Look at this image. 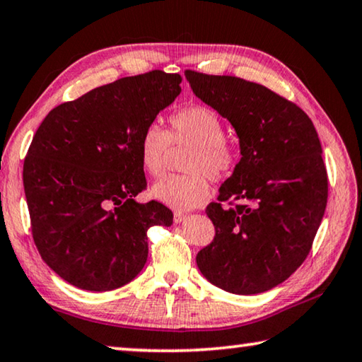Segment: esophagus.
<instances>
[{
    "label": "esophagus",
    "mask_w": 362,
    "mask_h": 362,
    "mask_svg": "<svg viewBox=\"0 0 362 362\" xmlns=\"http://www.w3.org/2000/svg\"><path fill=\"white\" fill-rule=\"evenodd\" d=\"M187 214H183V212H175L174 214V222L175 223H180V222H185V220H187Z\"/></svg>",
    "instance_id": "esophagus-1"
}]
</instances>
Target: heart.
Listing matches in <instances>:
<instances>
[{
    "instance_id": "heart-1",
    "label": "heart",
    "mask_w": 362,
    "mask_h": 362,
    "mask_svg": "<svg viewBox=\"0 0 362 362\" xmlns=\"http://www.w3.org/2000/svg\"><path fill=\"white\" fill-rule=\"evenodd\" d=\"M166 132L158 124H148L140 134L139 153L145 173L158 179L166 170L170 144L193 145L187 163L188 175H170L151 188L153 198L177 211H189L204 204L211 196V183L225 180L236 168V156L225 142V124L217 112L204 105L177 110L169 118Z\"/></svg>"
}]
</instances>
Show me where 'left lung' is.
<instances>
[{
	"label": "left lung",
	"instance_id": "obj_1",
	"mask_svg": "<svg viewBox=\"0 0 362 362\" xmlns=\"http://www.w3.org/2000/svg\"><path fill=\"white\" fill-rule=\"evenodd\" d=\"M194 95L231 122L241 159L206 214L214 241L196 255L203 276L226 292L273 289L302 265L327 204V173L313 122L257 83L185 71Z\"/></svg>",
	"mask_w": 362,
	"mask_h": 362
}]
</instances>
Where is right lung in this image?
<instances>
[{"label": "right lung", "mask_w": 362, "mask_h": 362, "mask_svg": "<svg viewBox=\"0 0 362 362\" xmlns=\"http://www.w3.org/2000/svg\"><path fill=\"white\" fill-rule=\"evenodd\" d=\"M182 76L153 70L116 79L52 108L23 163V188L41 259L66 283L113 291L148 257L146 231L173 212L150 201L139 140L180 94Z\"/></svg>", "instance_id": "add662e5"}]
</instances>
